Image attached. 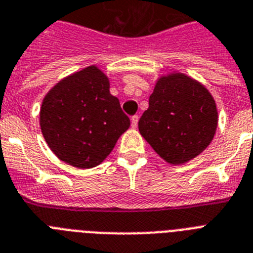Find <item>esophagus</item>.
<instances>
[{"label":"esophagus","mask_w":253,"mask_h":253,"mask_svg":"<svg viewBox=\"0 0 253 253\" xmlns=\"http://www.w3.org/2000/svg\"><path fill=\"white\" fill-rule=\"evenodd\" d=\"M137 122H139V117L137 116L131 117V127H132V128H136Z\"/></svg>","instance_id":"obj_1"}]
</instances>
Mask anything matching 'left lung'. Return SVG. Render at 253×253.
<instances>
[{
  "label": "left lung",
  "mask_w": 253,
  "mask_h": 253,
  "mask_svg": "<svg viewBox=\"0 0 253 253\" xmlns=\"http://www.w3.org/2000/svg\"><path fill=\"white\" fill-rule=\"evenodd\" d=\"M217 123L215 101L208 89L184 74L173 73L157 80L139 131L160 157L180 165L211 144Z\"/></svg>",
  "instance_id": "1"
}]
</instances>
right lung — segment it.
I'll use <instances>...</instances> for the list:
<instances>
[{"instance_id": "right-lung-1", "label": "right lung", "mask_w": 253, "mask_h": 253, "mask_svg": "<svg viewBox=\"0 0 253 253\" xmlns=\"http://www.w3.org/2000/svg\"><path fill=\"white\" fill-rule=\"evenodd\" d=\"M109 79L89 66L57 83L42 100L41 132L61 161L79 169L100 165L130 127Z\"/></svg>"}]
</instances>
